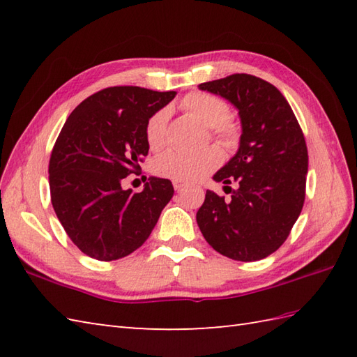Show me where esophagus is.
<instances>
[{
    "instance_id": "esophagus-1",
    "label": "esophagus",
    "mask_w": 357,
    "mask_h": 357,
    "mask_svg": "<svg viewBox=\"0 0 357 357\" xmlns=\"http://www.w3.org/2000/svg\"><path fill=\"white\" fill-rule=\"evenodd\" d=\"M173 187H174V190H176V192H181L185 187V184L181 183V181H173Z\"/></svg>"
}]
</instances>
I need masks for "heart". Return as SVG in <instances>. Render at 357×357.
Segmentation results:
<instances>
[{"label": "heart", "mask_w": 357, "mask_h": 357, "mask_svg": "<svg viewBox=\"0 0 357 357\" xmlns=\"http://www.w3.org/2000/svg\"><path fill=\"white\" fill-rule=\"evenodd\" d=\"M187 113L210 127L224 144H231L236 138V130L227 121L230 109L222 100L210 95L196 92L187 95L181 102ZM170 112L167 107L159 109L150 116L146 126V138L149 146L153 150H159L167 142V126H169ZM221 162V153L215 147L196 151L169 150L155 161V172L162 178H169L181 183H192L202 179L210 172H213Z\"/></svg>", "instance_id": "b5f03b06"}]
</instances>
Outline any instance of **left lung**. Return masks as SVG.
Here are the masks:
<instances>
[{"label":"left lung","mask_w":357,"mask_h":357,"mask_svg":"<svg viewBox=\"0 0 357 357\" xmlns=\"http://www.w3.org/2000/svg\"><path fill=\"white\" fill-rule=\"evenodd\" d=\"M198 89L224 98L238 110V151L213 179L224 188L231 182L240 187L229 188V201L207 190L196 221L218 253L242 262L264 259L284 244L304 206V133L284 95L253 75H230Z\"/></svg>","instance_id":"8db88e82"}]
</instances>
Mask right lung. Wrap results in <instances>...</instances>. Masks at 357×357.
<instances>
[{
  "instance_id": "add662e5",
  "label": "right lung",
  "mask_w": 357,
  "mask_h": 357,
  "mask_svg": "<svg viewBox=\"0 0 357 357\" xmlns=\"http://www.w3.org/2000/svg\"><path fill=\"white\" fill-rule=\"evenodd\" d=\"M176 92L119 86L104 89L75 109L52 150V206L82 253L115 261L133 253L174 193L169 179L150 176L141 193L123 179L149 153L146 126Z\"/></svg>"
}]
</instances>
